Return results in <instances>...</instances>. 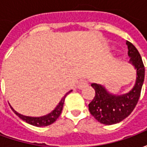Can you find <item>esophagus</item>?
<instances>
[{"label": "esophagus", "instance_id": "esophagus-1", "mask_svg": "<svg viewBox=\"0 0 147 147\" xmlns=\"http://www.w3.org/2000/svg\"><path fill=\"white\" fill-rule=\"evenodd\" d=\"M88 86V82L86 80H81L80 83L77 85V88L78 89H83L84 87Z\"/></svg>", "mask_w": 147, "mask_h": 147}]
</instances>
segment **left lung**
<instances>
[{
	"label": "left lung",
	"mask_w": 147,
	"mask_h": 147,
	"mask_svg": "<svg viewBox=\"0 0 147 147\" xmlns=\"http://www.w3.org/2000/svg\"><path fill=\"white\" fill-rule=\"evenodd\" d=\"M129 63L136 70L135 85L130 91L123 94L110 93L105 86L98 83H92L95 90V96L89 104V110L93 117L101 123L111 125L122 121L129 116L136 107L140 97L145 77V68L142 58L135 45L127 41Z\"/></svg>",
	"instance_id": "left-lung-1"
}]
</instances>
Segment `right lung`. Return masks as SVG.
I'll return each instance as SVG.
<instances>
[{
	"mask_svg": "<svg viewBox=\"0 0 147 147\" xmlns=\"http://www.w3.org/2000/svg\"><path fill=\"white\" fill-rule=\"evenodd\" d=\"M72 91V90H71L70 91H68L67 93L65 94V95L61 98V100L60 101V102L58 103V105L55 107V109L53 110L50 112L49 113L46 114L45 116H42V117H28V116H24L23 114L19 113L18 112L15 110L14 109L11 107L10 105V107L12 109V111L14 112L17 115L18 117L20 118L21 120H23L25 122H27V123L29 124H31L33 126L36 127H45L48 126V125H50L53 123H54L56 120L57 119L58 117H60V115L61 113V111H62V109H63V106H64V99L66 98V96L69 94L70 92Z\"/></svg>",
	"mask_w": 147,
	"mask_h": 147,
	"instance_id": "add662e5",
	"label": "right lung"
}]
</instances>
